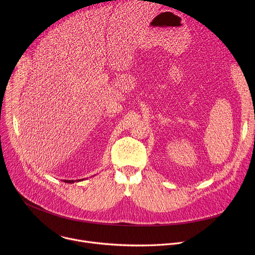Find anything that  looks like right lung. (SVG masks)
Wrapping results in <instances>:
<instances>
[{
	"label": "right lung",
	"mask_w": 255,
	"mask_h": 255,
	"mask_svg": "<svg viewBox=\"0 0 255 255\" xmlns=\"http://www.w3.org/2000/svg\"><path fill=\"white\" fill-rule=\"evenodd\" d=\"M83 180H84V179H80V180H77V181H78V182H80V181H83ZM75 181H76V180H75ZM75 181H73V180H64V182H65V183H70V184L74 183Z\"/></svg>",
	"instance_id": "right-lung-1"
}]
</instances>
